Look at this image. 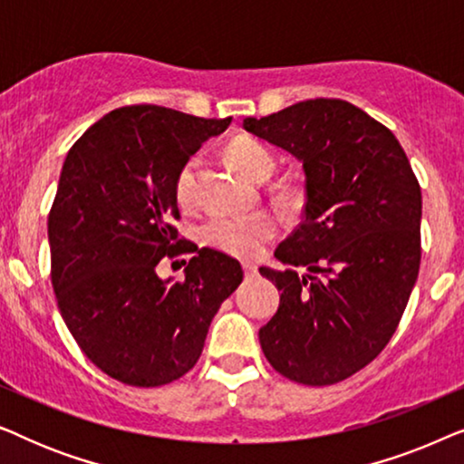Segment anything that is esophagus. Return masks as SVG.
<instances>
[{"instance_id": "obj_1", "label": "esophagus", "mask_w": 464, "mask_h": 464, "mask_svg": "<svg viewBox=\"0 0 464 464\" xmlns=\"http://www.w3.org/2000/svg\"><path fill=\"white\" fill-rule=\"evenodd\" d=\"M243 270H245L246 276H256V275H257V266H256V264L245 262V264H243Z\"/></svg>"}]
</instances>
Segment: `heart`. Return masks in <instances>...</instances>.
Returning <instances> with one entry per match:
<instances>
[{
	"mask_svg": "<svg viewBox=\"0 0 464 464\" xmlns=\"http://www.w3.org/2000/svg\"><path fill=\"white\" fill-rule=\"evenodd\" d=\"M227 160L253 181H266L275 173L276 156L268 145L253 137H234L226 148ZM196 175L198 158L183 162L175 177V198L181 207L196 202ZM276 234V219L266 211L249 215H213L200 226V237L208 246L227 256L253 257Z\"/></svg>",
	"mask_w": 464,
	"mask_h": 464,
	"instance_id": "heart-1",
	"label": "heart"
}]
</instances>
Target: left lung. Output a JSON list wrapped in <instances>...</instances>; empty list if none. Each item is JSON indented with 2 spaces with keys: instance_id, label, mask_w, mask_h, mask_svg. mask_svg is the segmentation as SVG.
<instances>
[{
  "instance_id": "left-lung-1",
  "label": "left lung",
  "mask_w": 464,
  "mask_h": 464,
  "mask_svg": "<svg viewBox=\"0 0 464 464\" xmlns=\"http://www.w3.org/2000/svg\"><path fill=\"white\" fill-rule=\"evenodd\" d=\"M245 129L291 151L306 173L302 224L275 251L294 268H259L281 291L259 344L294 382H342L384 351L408 306L420 268V186L395 135L348 101H300L246 118Z\"/></svg>"
}]
</instances>
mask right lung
Segmentation results:
<instances>
[{"label": "right lung", "mask_w": 464, "mask_h": 464, "mask_svg": "<svg viewBox=\"0 0 464 464\" xmlns=\"http://www.w3.org/2000/svg\"><path fill=\"white\" fill-rule=\"evenodd\" d=\"M230 122L120 107L65 158L48 215L50 278L82 353L118 382L150 389L186 376L221 302L243 281L237 259L198 249L173 226L177 173ZM183 252L195 253L187 278L162 282L155 266Z\"/></svg>", "instance_id": "add662e5"}]
</instances>
